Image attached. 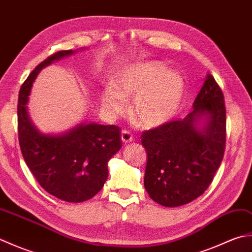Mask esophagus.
<instances>
[{"label": "esophagus", "instance_id": "1", "mask_svg": "<svg viewBox=\"0 0 252 252\" xmlns=\"http://www.w3.org/2000/svg\"><path fill=\"white\" fill-rule=\"evenodd\" d=\"M121 140H122V143L125 144H127L133 141V135L132 133L129 131V130H123L122 133H121Z\"/></svg>", "mask_w": 252, "mask_h": 252}]
</instances>
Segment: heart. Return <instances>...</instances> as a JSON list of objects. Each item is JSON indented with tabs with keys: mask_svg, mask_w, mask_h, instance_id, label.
Masks as SVG:
<instances>
[{
	"mask_svg": "<svg viewBox=\"0 0 252 252\" xmlns=\"http://www.w3.org/2000/svg\"><path fill=\"white\" fill-rule=\"evenodd\" d=\"M184 79L167 70L161 63L147 62L126 69L99 95L100 106L108 116L117 117L126 108V99L134 97L133 115L145 126L167 122L179 109L184 94Z\"/></svg>",
	"mask_w": 252,
	"mask_h": 252,
	"instance_id": "b5f03b06",
	"label": "heart"
}]
</instances>
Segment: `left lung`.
Returning <instances> with one entry per match:
<instances>
[{
  "label": "left lung",
  "mask_w": 252,
  "mask_h": 252,
  "mask_svg": "<svg viewBox=\"0 0 252 252\" xmlns=\"http://www.w3.org/2000/svg\"><path fill=\"white\" fill-rule=\"evenodd\" d=\"M192 108L184 119L165 122L141 136L147 153L144 186L149 197L164 207L183 206L201 196L224 156L225 104L210 73Z\"/></svg>",
  "instance_id": "8db88e82"
}]
</instances>
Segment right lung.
Here are the masks:
<instances>
[{"mask_svg":"<svg viewBox=\"0 0 252 252\" xmlns=\"http://www.w3.org/2000/svg\"><path fill=\"white\" fill-rule=\"evenodd\" d=\"M60 51L39 63L18 96V138L25 161L35 180L58 199L82 202L94 197L108 178V161L122 146L116 126L81 123L61 135L43 134L30 120L27 103L32 82L42 68L73 54Z\"/></svg>","mask_w":252,"mask_h":252,"instance_id":"add662e5","label":"right lung"}]
</instances>
